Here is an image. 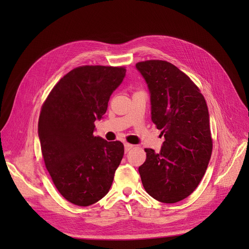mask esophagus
<instances>
[{
    "label": "esophagus",
    "instance_id": "34e87169",
    "mask_svg": "<svg viewBox=\"0 0 249 249\" xmlns=\"http://www.w3.org/2000/svg\"><path fill=\"white\" fill-rule=\"evenodd\" d=\"M133 146H134V145H132V144H129V143H125V144H124L125 151H126V152H128L130 149L133 148Z\"/></svg>",
    "mask_w": 249,
    "mask_h": 249
}]
</instances>
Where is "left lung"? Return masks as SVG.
Masks as SVG:
<instances>
[{
  "mask_svg": "<svg viewBox=\"0 0 249 249\" xmlns=\"http://www.w3.org/2000/svg\"><path fill=\"white\" fill-rule=\"evenodd\" d=\"M147 84L151 120L164 141L160 153L145 148L138 171L145 191L155 200L173 204L198 187L211 159L210 119L205 98L191 78L163 60L136 63Z\"/></svg>",
  "mask_w": 249,
  "mask_h": 249,
  "instance_id": "1",
  "label": "left lung"
}]
</instances>
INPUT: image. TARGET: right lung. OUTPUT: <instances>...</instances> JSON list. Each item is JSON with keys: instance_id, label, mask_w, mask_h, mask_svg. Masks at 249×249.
I'll use <instances>...</instances> for the list:
<instances>
[{"instance_id": "right-lung-1", "label": "right lung", "mask_w": 249, "mask_h": 249, "mask_svg": "<svg viewBox=\"0 0 249 249\" xmlns=\"http://www.w3.org/2000/svg\"><path fill=\"white\" fill-rule=\"evenodd\" d=\"M125 75L124 68H76L55 85L42 106L38 136L45 166L62 197L74 205L87 207L104 198L122 160L123 143L108 142L94 131Z\"/></svg>"}]
</instances>
